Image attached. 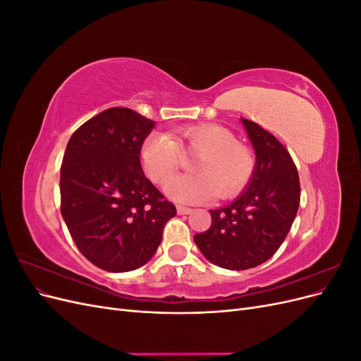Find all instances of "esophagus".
Instances as JSON below:
<instances>
[{
  "mask_svg": "<svg viewBox=\"0 0 361 361\" xmlns=\"http://www.w3.org/2000/svg\"><path fill=\"white\" fill-rule=\"evenodd\" d=\"M176 211H178V214H179V215H188V214H191V212H192L191 207H185V206H178V207H176Z\"/></svg>",
  "mask_w": 361,
  "mask_h": 361,
  "instance_id": "1",
  "label": "esophagus"
}]
</instances>
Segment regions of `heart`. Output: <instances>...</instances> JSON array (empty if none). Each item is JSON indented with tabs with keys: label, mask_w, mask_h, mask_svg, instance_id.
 <instances>
[{
	"label": "heart",
	"mask_w": 361,
	"mask_h": 361,
	"mask_svg": "<svg viewBox=\"0 0 361 361\" xmlns=\"http://www.w3.org/2000/svg\"><path fill=\"white\" fill-rule=\"evenodd\" d=\"M174 140L152 133L141 145L140 159L147 176L166 182L180 166L182 154H197L191 162L194 174L173 178L166 185L169 197L179 203H202L218 194L227 199L241 191L255 171V157L220 125H194L174 130Z\"/></svg>",
	"instance_id": "b5f03b06"
}]
</instances>
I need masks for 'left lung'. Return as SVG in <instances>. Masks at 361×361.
I'll return each mask as SVG.
<instances>
[{"mask_svg": "<svg viewBox=\"0 0 361 361\" xmlns=\"http://www.w3.org/2000/svg\"><path fill=\"white\" fill-rule=\"evenodd\" d=\"M256 154L244 191L211 209L212 224L194 235L203 256L226 269L241 271L267 262L289 233L300 204V178L286 147L257 123L241 118Z\"/></svg>", "mask_w": 361, "mask_h": 361, "instance_id": "1", "label": "left lung"}]
</instances>
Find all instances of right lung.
Instances as JSON below:
<instances>
[{"mask_svg":"<svg viewBox=\"0 0 361 361\" xmlns=\"http://www.w3.org/2000/svg\"><path fill=\"white\" fill-rule=\"evenodd\" d=\"M157 123L130 108H108L72 134L60 171L61 215L81 253L110 272L152 259L176 215L140 164Z\"/></svg>","mask_w":361,"mask_h":361,"instance_id":"right-lung-1","label":"right lung"}]
</instances>
